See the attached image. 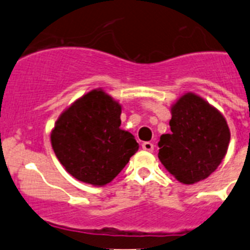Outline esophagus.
<instances>
[{"label":"esophagus","instance_id":"esophagus-1","mask_svg":"<svg viewBox=\"0 0 250 250\" xmlns=\"http://www.w3.org/2000/svg\"><path fill=\"white\" fill-rule=\"evenodd\" d=\"M143 148L145 151H147V152H152L153 151V144L150 143V141H145V143H143Z\"/></svg>","mask_w":250,"mask_h":250}]
</instances>
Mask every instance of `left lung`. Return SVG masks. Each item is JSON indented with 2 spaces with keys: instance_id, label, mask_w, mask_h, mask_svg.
I'll list each match as a JSON object with an SVG mask.
<instances>
[{
  "instance_id": "1",
  "label": "left lung",
  "mask_w": 250,
  "mask_h": 250,
  "mask_svg": "<svg viewBox=\"0 0 250 250\" xmlns=\"http://www.w3.org/2000/svg\"><path fill=\"white\" fill-rule=\"evenodd\" d=\"M170 134L161 135L158 158L183 184L208 178L228 152L230 129L215 107L193 93L172 106Z\"/></svg>"
}]
</instances>
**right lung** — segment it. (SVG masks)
Masks as SVG:
<instances>
[{
  "instance_id": "obj_1",
  "label": "right lung",
  "mask_w": 250,
  "mask_h": 250,
  "mask_svg": "<svg viewBox=\"0 0 250 250\" xmlns=\"http://www.w3.org/2000/svg\"><path fill=\"white\" fill-rule=\"evenodd\" d=\"M121 105L93 89L60 115L50 134L55 156L77 180L104 186L112 181L139 148L120 128Z\"/></svg>"
}]
</instances>
